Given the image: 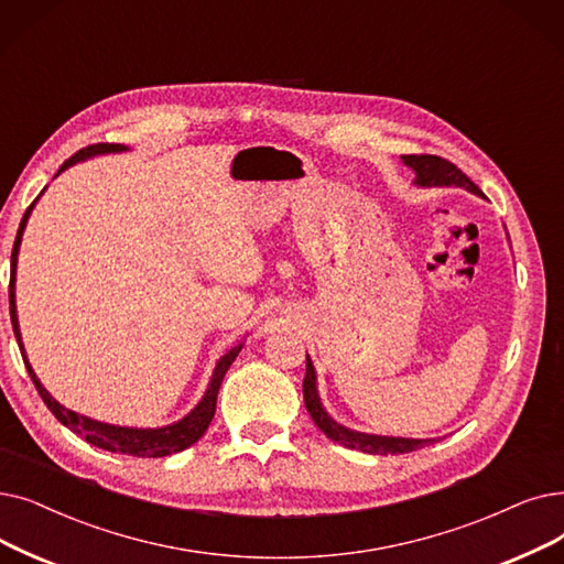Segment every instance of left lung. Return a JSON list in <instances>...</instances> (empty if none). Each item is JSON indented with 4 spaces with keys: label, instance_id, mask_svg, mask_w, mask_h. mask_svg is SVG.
<instances>
[{
    "label": "left lung",
    "instance_id": "8db88e82",
    "mask_svg": "<svg viewBox=\"0 0 564 564\" xmlns=\"http://www.w3.org/2000/svg\"><path fill=\"white\" fill-rule=\"evenodd\" d=\"M401 161L414 173V180H412L414 186H420V188L456 186V188H465V191L479 195V198H484V193L477 188V184H473L454 163H449L445 159L431 156V154H420V156L410 154V156H401ZM507 239H509V235H507ZM304 403H306V410L311 414V420L315 422V426L321 429L329 440H334V443L348 447V449L387 456V454H408V452L422 449V447H429L435 443V437L376 435V433H361V431L338 424L321 401L315 366L308 355H306V376H304Z\"/></svg>",
    "mask_w": 564,
    "mask_h": 564
}]
</instances>
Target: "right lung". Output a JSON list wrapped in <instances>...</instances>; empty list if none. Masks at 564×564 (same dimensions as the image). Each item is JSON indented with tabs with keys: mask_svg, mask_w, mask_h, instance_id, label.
Returning <instances> with one entry per match:
<instances>
[{
	"mask_svg": "<svg viewBox=\"0 0 564 564\" xmlns=\"http://www.w3.org/2000/svg\"><path fill=\"white\" fill-rule=\"evenodd\" d=\"M129 147L124 144H108V142H99V144H89L85 147V150L73 154L68 161H64V165L59 167L62 175L64 170H68L70 165H76L80 161H87V159H94V156H104V154H121L127 152ZM55 175V177H57ZM45 191V188H43ZM41 191V193H43ZM41 198V195H39ZM39 198L28 207V212H24L22 221H20V228H18V235H15V241H13V253H11V285H9V308H11V325H13V334H15V340H18V348L22 352V361L24 366H28V373L36 387V391L41 394L43 403L47 405V410H51L55 417L66 426L70 429L73 433L83 435L89 445L94 447H101L106 452H115V454H129V456H138V458H161V456H170V454H177L186 447H191L193 443H198V440L205 435L212 417H214V410H216V397H218V387H221L224 382V376L228 373L230 364L235 361V357L241 352L243 348V340H239L237 346H232L221 359L216 361L214 366V373H212V380L205 389L203 399L198 401V405H195L188 414H184L182 420L173 422V424H165V426H156V429H138V426H119V424H106V422H99V420H91V417H85V414L80 412H73L68 408H64L57 399H53L51 391H47L41 380L36 378L32 364L28 359V352H24V343H22V334H20V323H18V311H15V269H18V253H20V241H22V232H24V226H28L30 221V214L34 209V205L39 203Z\"/></svg>",
	"mask_w": 564,
	"mask_h": 564,
	"instance_id": "obj_1",
	"label": "right lung"
}]
</instances>
